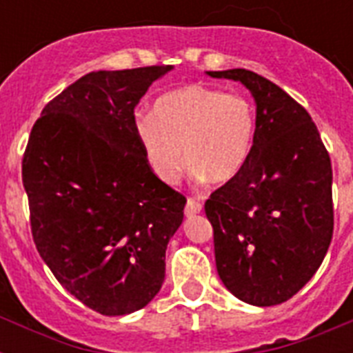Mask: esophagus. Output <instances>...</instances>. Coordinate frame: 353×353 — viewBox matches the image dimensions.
<instances>
[{
    "instance_id": "esophagus-1",
    "label": "esophagus",
    "mask_w": 353,
    "mask_h": 353,
    "mask_svg": "<svg viewBox=\"0 0 353 353\" xmlns=\"http://www.w3.org/2000/svg\"><path fill=\"white\" fill-rule=\"evenodd\" d=\"M199 212H201V203H198L196 199L188 198L187 207H185V216H187V218H192V216L199 214Z\"/></svg>"
}]
</instances>
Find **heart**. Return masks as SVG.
<instances>
[{
    "label": "heart",
    "instance_id": "1",
    "mask_svg": "<svg viewBox=\"0 0 353 353\" xmlns=\"http://www.w3.org/2000/svg\"><path fill=\"white\" fill-rule=\"evenodd\" d=\"M133 130L159 181L174 185L188 165L196 179L225 185L249 163L256 113L243 95L187 85L161 95L152 117H139Z\"/></svg>",
    "mask_w": 353,
    "mask_h": 353
}]
</instances>
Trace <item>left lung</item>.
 <instances>
[{"label":"left lung","instance_id":"1","mask_svg":"<svg viewBox=\"0 0 353 353\" xmlns=\"http://www.w3.org/2000/svg\"><path fill=\"white\" fill-rule=\"evenodd\" d=\"M240 82L256 104L249 163L205 203L216 269L252 306L290 301L321 268L334 234L332 163L310 113L247 69L207 71Z\"/></svg>","mask_w":353,"mask_h":353}]
</instances>
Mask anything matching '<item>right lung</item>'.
<instances>
[{
    "label": "right lung",
    "mask_w": 353,
    "mask_h": 353,
    "mask_svg": "<svg viewBox=\"0 0 353 353\" xmlns=\"http://www.w3.org/2000/svg\"><path fill=\"white\" fill-rule=\"evenodd\" d=\"M172 65L93 71L30 132L21 177L36 249L57 280L102 315L144 307L187 199L159 181L135 137V106Z\"/></svg>",
    "instance_id": "add662e5"
}]
</instances>
